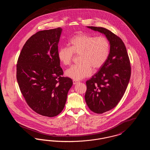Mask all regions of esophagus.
Returning <instances> with one entry per match:
<instances>
[{
    "instance_id": "esophagus-1",
    "label": "esophagus",
    "mask_w": 150,
    "mask_h": 150,
    "mask_svg": "<svg viewBox=\"0 0 150 150\" xmlns=\"http://www.w3.org/2000/svg\"><path fill=\"white\" fill-rule=\"evenodd\" d=\"M72 82H73V84H74V85H75V84H76L77 83H79L78 81H77V80H72Z\"/></svg>"
}]
</instances>
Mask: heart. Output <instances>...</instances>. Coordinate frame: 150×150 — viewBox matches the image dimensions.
I'll return each instance as SVG.
<instances>
[{"label":"heart","mask_w":150,"mask_h":150,"mask_svg":"<svg viewBox=\"0 0 150 150\" xmlns=\"http://www.w3.org/2000/svg\"><path fill=\"white\" fill-rule=\"evenodd\" d=\"M70 47H62L58 58L64 66L71 64L74 55H79V64H74L66 71V75L76 80L91 76L93 68L97 70L106 63L110 52V43L105 36L80 33L70 40Z\"/></svg>","instance_id":"heart-1"}]
</instances>
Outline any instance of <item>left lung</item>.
<instances>
[{
  "mask_svg": "<svg viewBox=\"0 0 150 150\" xmlns=\"http://www.w3.org/2000/svg\"><path fill=\"white\" fill-rule=\"evenodd\" d=\"M88 28L105 34L110 43L106 63L86 81L88 106L94 112L102 114L116 107L124 96L131 75L130 62L121 38L103 28Z\"/></svg>",
  "mask_w": 150,
  "mask_h": 150,
  "instance_id": "8db88e82",
  "label": "left lung"
}]
</instances>
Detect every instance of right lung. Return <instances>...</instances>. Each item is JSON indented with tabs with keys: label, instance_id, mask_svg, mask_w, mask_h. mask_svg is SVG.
I'll list each match as a JSON object with an SVG mask.
<instances>
[{
	"label": "right lung",
	"instance_id": "add662e5",
	"mask_svg": "<svg viewBox=\"0 0 150 150\" xmlns=\"http://www.w3.org/2000/svg\"><path fill=\"white\" fill-rule=\"evenodd\" d=\"M62 29L43 30L31 36L17 60L16 78L27 104L37 114L47 117L59 114L72 86L64 77L58 58Z\"/></svg>",
	"mask_w": 150,
	"mask_h": 150
}]
</instances>
